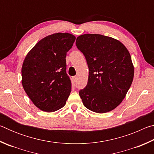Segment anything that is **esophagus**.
<instances>
[{"label":"esophagus","mask_w":154,"mask_h":154,"mask_svg":"<svg viewBox=\"0 0 154 154\" xmlns=\"http://www.w3.org/2000/svg\"><path fill=\"white\" fill-rule=\"evenodd\" d=\"M77 76H75L72 77V80H73L74 82H77Z\"/></svg>","instance_id":"esophagus-1"}]
</instances>
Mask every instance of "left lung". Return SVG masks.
Masks as SVG:
<instances>
[{
    "label": "left lung",
    "instance_id": "1",
    "mask_svg": "<svg viewBox=\"0 0 154 154\" xmlns=\"http://www.w3.org/2000/svg\"><path fill=\"white\" fill-rule=\"evenodd\" d=\"M76 45L89 69L88 84L79 91L83 105L98 113L113 110L133 81L134 65L128 50L119 41L98 34L79 36Z\"/></svg>",
    "mask_w": 154,
    "mask_h": 154
}]
</instances>
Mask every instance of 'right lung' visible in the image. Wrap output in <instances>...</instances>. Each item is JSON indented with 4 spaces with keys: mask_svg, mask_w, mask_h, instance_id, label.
Returning a JSON list of instances; mask_svg holds the SVG:
<instances>
[{
    "mask_svg": "<svg viewBox=\"0 0 154 154\" xmlns=\"http://www.w3.org/2000/svg\"><path fill=\"white\" fill-rule=\"evenodd\" d=\"M76 37L55 33L40 40L26 56L22 67V83L36 107L54 112L63 107L71 92L66 72V52Z\"/></svg>",
    "mask_w": 154,
    "mask_h": 154,
    "instance_id": "add662e5",
    "label": "right lung"
}]
</instances>
